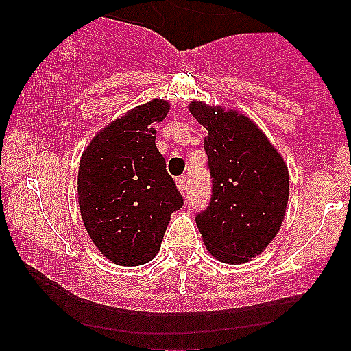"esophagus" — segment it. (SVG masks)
I'll list each match as a JSON object with an SVG mask.
<instances>
[{
    "mask_svg": "<svg viewBox=\"0 0 351 351\" xmlns=\"http://www.w3.org/2000/svg\"><path fill=\"white\" fill-rule=\"evenodd\" d=\"M176 186H178V191L181 193V195H186L188 191V178L186 176H180L178 180H176Z\"/></svg>",
    "mask_w": 351,
    "mask_h": 351,
    "instance_id": "34e87169",
    "label": "esophagus"
}]
</instances>
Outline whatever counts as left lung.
Wrapping results in <instances>:
<instances>
[{
    "label": "left lung",
    "instance_id": "left-lung-1",
    "mask_svg": "<svg viewBox=\"0 0 351 351\" xmlns=\"http://www.w3.org/2000/svg\"><path fill=\"white\" fill-rule=\"evenodd\" d=\"M191 115L208 130L213 178L206 211L196 216L203 243L224 264H244L272 243L289 201L287 163L245 114L193 100Z\"/></svg>",
    "mask_w": 351,
    "mask_h": 351
}]
</instances>
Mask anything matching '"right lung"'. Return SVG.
<instances>
[{"label": "right lung", "instance_id": "obj_1", "mask_svg": "<svg viewBox=\"0 0 351 351\" xmlns=\"http://www.w3.org/2000/svg\"><path fill=\"white\" fill-rule=\"evenodd\" d=\"M168 112L163 99L130 108L97 132L80 156V216L95 247L117 265L150 263L171 213L183 206L155 145L153 123Z\"/></svg>", "mask_w": 351, "mask_h": 351}]
</instances>
